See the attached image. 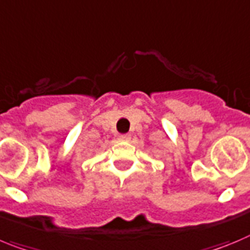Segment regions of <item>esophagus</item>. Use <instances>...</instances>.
<instances>
[{"label":"esophagus","mask_w":250,"mask_h":250,"mask_svg":"<svg viewBox=\"0 0 250 250\" xmlns=\"http://www.w3.org/2000/svg\"><path fill=\"white\" fill-rule=\"evenodd\" d=\"M131 136L129 134H123V135H119V140L121 141H130Z\"/></svg>","instance_id":"34e87169"}]
</instances>
